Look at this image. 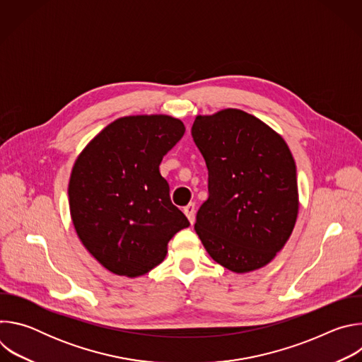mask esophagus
Here are the masks:
<instances>
[{
  "label": "esophagus",
  "instance_id": "obj_1",
  "mask_svg": "<svg viewBox=\"0 0 362 362\" xmlns=\"http://www.w3.org/2000/svg\"><path fill=\"white\" fill-rule=\"evenodd\" d=\"M183 212H185V215L187 216V219H189V222L193 225L194 223V203H189L187 206H185L183 208Z\"/></svg>",
  "mask_w": 362,
  "mask_h": 362
}]
</instances>
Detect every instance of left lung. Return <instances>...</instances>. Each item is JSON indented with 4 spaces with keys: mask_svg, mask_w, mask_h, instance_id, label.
Returning a JSON list of instances; mask_svg holds the SVG:
<instances>
[{
    "mask_svg": "<svg viewBox=\"0 0 362 362\" xmlns=\"http://www.w3.org/2000/svg\"><path fill=\"white\" fill-rule=\"evenodd\" d=\"M193 140L209 172L194 230L212 259L246 274L268 265L298 218L296 165L284 137L257 117L223 109L196 116Z\"/></svg>",
    "mask_w": 362,
    "mask_h": 362,
    "instance_id": "obj_1",
    "label": "left lung"
}]
</instances>
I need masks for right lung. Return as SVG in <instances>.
I'll return each mask as SVG.
<instances>
[{
	"label": "right lung",
	"instance_id": "right-lung-1",
	"mask_svg": "<svg viewBox=\"0 0 362 362\" xmlns=\"http://www.w3.org/2000/svg\"><path fill=\"white\" fill-rule=\"evenodd\" d=\"M185 124L168 115L115 120L81 150L69 182L70 215L84 247L107 271L137 278L163 262L190 223L159 166Z\"/></svg>",
	"mask_w": 362,
	"mask_h": 362
}]
</instances>
